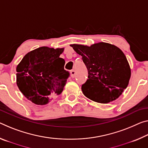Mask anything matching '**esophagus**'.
Listing matches in <instances>:
<instances>
[{"label": "esophagus", "instance_id": "esophagus-1", "mask_svg": "<svg viewBox=\"0 0 148 148\" xmlns=\"http://www.w3.org/2000/svg\"><path fill=\"white\" fill-rule=\"evenodd\" d=\"M70 74H71V76H72V78H74V77L76 76V71H75L74 70H71V72H70Z\"/></svg>", "mask_w": 148, "mask_h": 148}]
</instances>
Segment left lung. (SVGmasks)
Returning <instances> with one entry per match:
<instances>
[{
    "instance_id": "1",
    "label": "left lung",
    "mask_w": 148,
    "mask_h": 148,
    "mask_svg": "<svg viewBox=\"0 0 148 148\" xmlns=\"http://www.w3.org/2000/svg\"><path fill=\"white\" fill-rule=\"evenodd\" d=\"M82 57L88 79L82 86L84 95L93 101L108 103L116 99L128 85L131 70L126 56L113 45H70Z\"/></svg>"
}]
</instances>
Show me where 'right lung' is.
<instances>
[{"label":"right lung","instance_id":"right-lung-1","mask_svg":"<svg viewBox=\"0 0 148 148\" xmlns=\"http://www.w3.org/2000/svg\"><path fill=\"white\" fill-rule=\"evenodd\" d=\"M63 51L41 47L26 54L16 67L18 88L34 103L45 105L63 91L70 76L59 57Z\"/></svg>","mask_w":148,"mask_h":148}]
</instances>
